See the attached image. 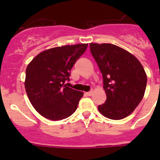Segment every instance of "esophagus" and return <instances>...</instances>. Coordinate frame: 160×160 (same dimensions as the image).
Instances as JSON below:
<instances>
[{
	"label": "esophagus",
	"mask_w": 160,
	"mask_h": 160,
	"mask_svg": "<svg viewBox=\"0 0 160 160\" xmlns=\"http://www.w3.org/2000/svg\"><path fill=\"white\" fill-rule=\"evenodd\" d=\"M86 93L88 95V96H91V95L93 93V90H90V91H89V92H87Z\"/></svg>",
	"instance_id": "1"
}]
</instances>
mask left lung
<instances>
[{"instance_id": "left-lung-1", "label": "left lung", "mask_w": 160, "mask_h": 160, "mask_svg": "<svg viewBox=\"0 0 160 160\" xmlns=\"http://www.w3.org/2000/svg\"><path fill=\"white\" fill-rule=\"evenodd\" d=\"M90 49L102 73L107 95L98 110L108 118H125L144 97L147 76L142 65L129 52L111 43H90Z\"/></svg>"}]
</instances>
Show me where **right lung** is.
Returning <instances> with one entry per match:
<instances>
[{"instance_id": "add662e5", "label": "right lung", "mask_w": 160, "mask_h": 160, "mask_svg": "<svg viewBox=\"0 0 160 160\" xmlns=\"http://www.w3.org/2000/svg\"><path fill=\"white\" fill-rule=\"evenodd\" d=\"M88 44L67 45L46 49L29 62L25 88L34 108L53 121L67 118L77 110L83 93L67 87L70 70Z\"/></svg>"}]
</instances>
